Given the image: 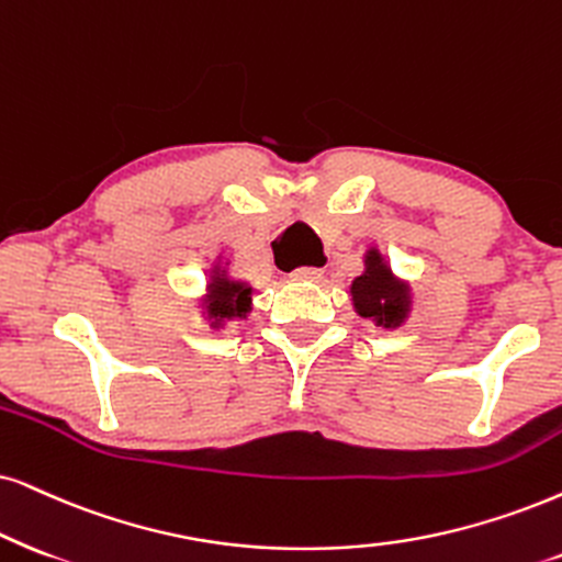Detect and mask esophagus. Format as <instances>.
<instances>
[{
	"label": "esophagus",
	"instance_id": "1",
	"mask_svg": "<svg viewBox=\"0 0 562 562\" xmlns=\"http://www.w3.org/2000/svg\"><path fill=\"white\" fill-rule=\"evenodd\" d=\"M290 277H293V280H303V282H316V280H322L324 272L318 267H297Z\"/></svg>",
	"mask_w": 562,
	"mask_h": 562
}]
</instances>
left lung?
<instances>
[{
    "label": "left lung",
    "instance_id": "obj_1",
    "mask_svg": "<svg viewBox=\"0 0 562 562\" xmlns=\"http://www.w3.org/2000/svg\"><path fill=\"white\" fill-rule=\"evenodd\" d=\"M352 303L363 318H373L379 326H400L407 318L409 293L394 280L392 269L383 265L381 254L371 248L366 254V272L352 280Z\"/></svg>",
    "mask_w": 562,
    "mask_h": 562
}]
</instances>
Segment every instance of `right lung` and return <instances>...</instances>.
I'll return each instance as SVG.
<instances>
[{
    "mask_svg": "<svg viewBox=\"0 0 562 562\" xmlns=\"http://www.w3.org/2000/svg\"><path fill=\"white\" fill-rule=\"evenodd\" d=\"M251 293L254 290L246 282H233L228 274L215 269L210 282V295H207V314L217 322L223 318H236L246 316L251 311Z\"/></svg>",
    "mask_w": 562,
    "mask_h": 562,
    "instance_id": "obj_1",
    "label": "right lung"
}]
</instances>
